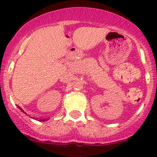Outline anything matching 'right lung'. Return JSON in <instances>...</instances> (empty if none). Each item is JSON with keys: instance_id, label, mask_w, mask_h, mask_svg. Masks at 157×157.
I'll return each mask as SVG.
<instances>
[{"instance_id": "1", "label": "right lung", "mask_w": 157, "mask_h": 157, "mask_svg": "<svg viewBox=\"0 0 157 157\" xmlns=\"http://www.w3.org/2000/svg\"><path fill=\"white\" fill-rule=\"evenodd\" d=\"M19 109H20V110H22V109H21V108H20V107H19ZM22 111H23V110H22Z\"/></svg>"}]
</instances>
